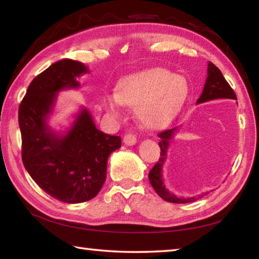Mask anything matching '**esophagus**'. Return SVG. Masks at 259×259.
<instances>
[{
    "label": "esophagus",
    "instance_id": "1",
    "mask_svg": "<svg viewBox=\"0 0 259 259\" xmlns=\"http://www.w3.org/2000/svg\"><path fill=\"white\" fill-rule=\"evenodd\" d=\"M124 142L127 146H133L137 143V137L132 133H126L124 135Z\"/></svg>",
    "mask_w": 259,
    "mask_h": 259
}]
</instances>
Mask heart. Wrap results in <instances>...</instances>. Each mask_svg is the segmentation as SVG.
<instances>
[{"instance_id": "1", "label": "heart", "mask_w": 259, "mask_h": 259, "mask_svg": "<svg viewBox=\"0 0 259 259\" xmlns=\"http://www.w3.org/2000/svg\"><path fill=\"white\" fill-rule=\"evenodd\" d=\"M188 95L187 80L163 67L131 74L118 83L116 94L104 100L108 111L120 114L121 104L134 107L135 116L149 128H163L180 112Z\"/></svg>"}]
</instances>
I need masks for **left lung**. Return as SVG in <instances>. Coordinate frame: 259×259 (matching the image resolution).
I'll list each match as a JSON object with an SVG mask.
<instances>
[{
  "label": "left lung",
  "instance_id": "8db88e82",
  "mask_svg": "<svg viewBox=\"0 0 259 259\" xmlns=\"http://www.w3.org/2000/svg\"><path fill=\"white\" fill-rule=\"evenodd\" d=\"M215 99H231V100H236V95L234 91L232 90L230 83L226 81V79L224 78L222 73L217 66H215L213 63L209 62L207 64V77L206 81L204 84V90L202 92V95L200 99L197 100V103H203V102H207L211 100ZM177 128L172 130H165L163 132L158 134L159 142L158 146L160 147V157L158 162L155 164V166L150 169L149 172V181L152 186V188L156 190L160 197L163 200L171 202V203H190L196 201V197H177L176 195H173L168 192L165 187L163 182V177H162V168L164 165V160L166 158L167 154V148L169 145V140L173 137V134L176 133ZM205 195L209 193H204ZM204 196V195H200L198 198Z\"/></svg>",
  "mask_w": 259,
  "mask_h": 259
}]
</instances>
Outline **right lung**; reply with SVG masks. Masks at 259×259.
<instances>
[{
    "instance_id": "obj_1",
    "label": "right lung",
    "mask_w": 259,
    "mask_h": 259,
    "mask_svg": "<svg viewBox=\"0 0 259 259\" xmlns=\"http://www.w3.org/2000/svg\"><path fill=\"white\" fill-rule=\"evenodd\" d=\"M87 72L82 63L72 59L54 63L32 80L18 110L25 168L47 194L72 204L99 194L109 156L121 146L120 137L96 128L87 109L80 111L64 135L47 124L57 93L78 88L77 77Z\"/></svg>"
}]
</instances>
